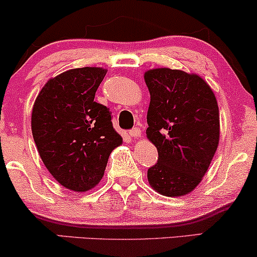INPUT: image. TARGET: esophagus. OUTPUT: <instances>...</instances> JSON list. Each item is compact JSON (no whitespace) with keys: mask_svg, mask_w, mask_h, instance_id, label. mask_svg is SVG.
<instances>
[{"mask_svg":"<svg viewBox=\"0 0 257 257\" xmlns=\"http://www.w3.org/2000/svg\"><path fill=\"white\" fill-rule=\"evenodd\" d=\"M129 135H131L132 138H138V137H140V135H141L140 128H138V126H135V128L131 129V131H129Z\"/></svg>","mask_w":257,"mask_h":257,"instance_id":"esophagus-1","label":"esophagus"}]
</instances>
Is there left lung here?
Masks as SVG:
<instances>
[{
    "label": "left lung",
    "instance_id": "8db88e82",
    "mask_svg": "<svg viewBox=\"0 0 257 257\" xmlns=\"http://www.w3.org/2000/svg\"><path fill=\"white\" fill-rule=\"evenodd\" d=\"M145 81L151 94L146 134L158 150L148 182L162 195H185L200 183L218 148L217 99L205 80L182 70H148Z\"/></svg>",
    "mask_w": 257,
    "mask_h": 257
}]
</instances>
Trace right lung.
<instances>
[{"instance_id":"1","label":"right lung","mask_w":257,"mask_h":257,"mask_svg":"<svg viewBox=\"0 0 257 257\" xmlns=\"http://www.w3.org/2000/svg\"><path fill=\"white\" fill-rule=\"evenodd\" d=\"M105 74L95 67L60 74L45 83L32 111L43 163L58 183L79 193L100 182L111 151L122 144L110 109L94 101Z\"/></svg>"}]
</instances>
